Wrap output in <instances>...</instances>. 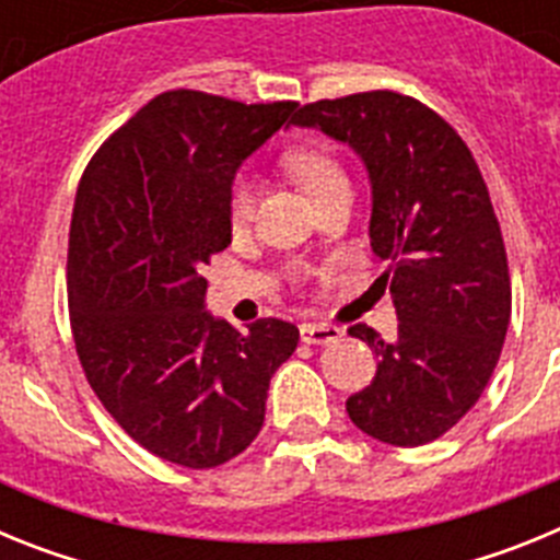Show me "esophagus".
I'll return each mask as SVG.
<instances>
[{
	"label": "esophagus",
	"mask_w": 560,
	"mask_h": 560,
	"mask_svg": "<svg viewBox=\"0 0 560 560\" xmlns=\"http://www.w3.org/2000/svg\"><path fill=\"white\" fill-rule=\"evenodd\" d=\"M300 339L305 345H319V348H328V345H336L341 339V330L336 325L325 323H305L300 325Z\"/></svg>",
	"instance_id": "esophagus-1"
}]
</instances>
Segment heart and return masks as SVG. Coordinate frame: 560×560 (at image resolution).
I'll use <instances>...</instances> for the list:
<instances>
[{
    "instance_id": "1",
    "label": "heart",
    "mask_w": 560,
    "mask_h": 560,
    "mask_svg": "<svg viewBox=\"0 0 560 560\" xmlns=\"http://www.w3.org/2000/svg\"><path fill=\"white\" fill-rule=\"evenodd\" d=\"M283 167L303 185V190L308 192L314 201L319 199L323 192H328L334 185H339V182H348V176H345V171H341V165L336 162L334 153L325 151V148L319 145L291 148L283 156ZM255 179H249V176H237L230 187V201H226L232 224L244 226L246 221H252V215H255Z\"/></svg>"
}]
</instances>
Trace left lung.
Here are the masks:
<instances>
[{"instance_id":"1","label":"left lung","mask_w":560,"mask_h":560,"mask_svg":"<svg viewBox=\"0 0 560 560\" xmlns=\"http://www.w3.org/2000/svg\"><path fill=\"white\" fill-rule=\"evenodd\" d=\"M294 126L361 156L373 187L370 246L389 260L398 334L348 330L378 359L348 415L389 446H423L463 418L491 381L511 323V275L482 173L440 114L398 92L316 101Z\"/></svg>"}]
</instances>
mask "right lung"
Instances as JSON below:
<instances>
[{
  "label": "right lung",
  "mask_w": 560,
  "mask_h": 560,
  "mask_svg": "<svg viewBox=\"0 0 560 560\" xmlns=\"http://www.w3.org/2000/svg\"><path fill=\"white\" fill-rule=\"evenodd\" d=\"M294 112L291 101L162 92L97 148L78 185L67 252L78 359L106 412L167 463L215 468L244 452L300 341L271 316L246 334L215 319L201 277L232 244L235 171Z\"/></svg>",
  "instance_id": "1"
}]
</instances>
